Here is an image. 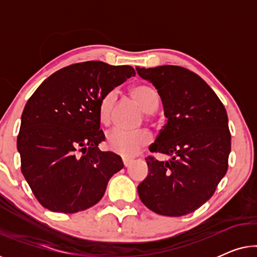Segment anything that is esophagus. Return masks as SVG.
Here are the masks:
<instances>
[{
    "instance_id": "1",
    "label": "esophagus",
    "mask_w": 257,
    "mask_h": 257,
    "mask_svg": "<svg viewBox=\"0 0 257 257\" xmlns=\"http://www.w3.org/2000/svg\"><path fill=\"white\" fill-rule=\"evenodd\" d=\"M132 159H130V158H122V164H124V166L125 167H128L130 166V165H131L132 164Z\"/></svg>"
}]
</instances>
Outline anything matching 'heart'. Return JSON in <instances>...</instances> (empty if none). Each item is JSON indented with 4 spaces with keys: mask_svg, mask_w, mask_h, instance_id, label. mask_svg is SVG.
<instances>
[{
    "mask_svg": "<svg viewBox=\"0 0 257 257\" xmlns=\"http://www.w3.org/2000/svg\"><path fill=\"white\" fill-rule=\"evenodd\" d=\"M130 93L137 104L147 113L154 112L159 106V96L157 91L149 85L139 84L133 86ZM115 100H117L115 91H110L101 98L99 103V119L103 124H108L111 121ZM151 139L152 137L146 130L125 131L121 128H113L107 133L106 146L112 152L120 154L122 157H133L143 147L149 145Z\"/></svg>",
    "mask_w": 257,
    "mask_h": 257,
    "instance_id": "1",
    "label": "heart"
}]
</instances>
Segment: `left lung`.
Returning <instances> with one entry per match:
<instances>
[{"label": "left lung", "instance_id": "obj_1", "mask_svg": "<svg viewBox=\"0 0 257 257\" xmlns=\"http://www.w3.org/2000/svg\"><path fill=\"white\" fill-rule=\"evenodd\" d=\"M137 71L156 86L167 118L150 151L172 156L168 161L146 158L149 175L138 186L139 198L160 215H186L212 198L228 170L226 108L208 84L188 69L163 65Z\"/></svg>", "mask_w": 257, "mask_h": 257}]
</instances>
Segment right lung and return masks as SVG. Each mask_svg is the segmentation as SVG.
<instances>
[{"instance_id": "1", "label": "right lung", "mask_w": 257, "mask_h": 257, "mask_svg": "<svg viewBox=\"0 0 257 257\" xmlns=\"http://www.w3.org/2000/svg\"><path fill=\"white\" fill-rule=\"evenodd\" d=\"M136 71L130 65L90 61L48 77L27 101L17 150L35 198L51 212L72 214L103 198L121 158L101 152L99 103Z\"/></svg>"}]
</instances>
